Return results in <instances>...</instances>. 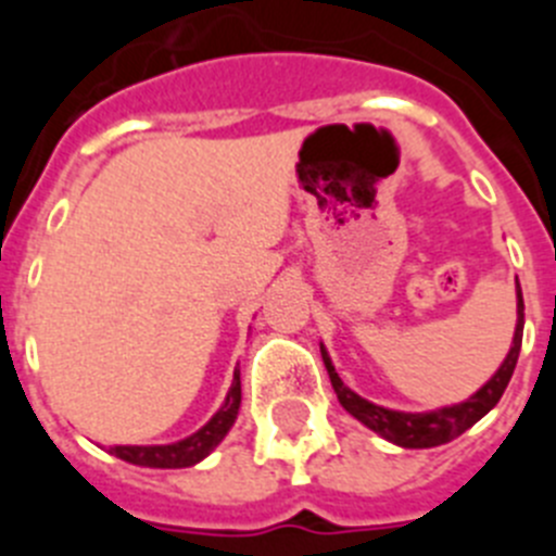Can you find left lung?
<instances>
[{
	"label": "left lung",
	"mask_w": 556,
	"mask_h": 556,
	"mask_svg": "<svg viewBox=\"0 0 556 556\" xmlns=\"http://www.w3.org/2000/svg\"><path fill=\"white\" fill-rule=\"evenodd\" d=\"M520 342H523V294L518 287V326H515L513 348H509L507 358L501 362V367L495 370V376L490 378L488 384L481 387L479 392L462 401V404L443 406V409L434 412H395L384 409V406H376L370 401H365L362 395L351 390V387L342 384V378L337 376L331 365V356H328L326 348L320 345L323 362H326L328 378H331L333 392H337L339 404L345 406V412H351L358 424H365L367 429H372L376 434H381L390 443L401 445V448H434V445H443L456 440L459 434L470 429L473 424H479L481 417L488 415L495 404L501 401L504 390H507L509 378H513L515 365H518Z\"/></svg>",
	"instance_id": "obj_1"
}]
</instances>
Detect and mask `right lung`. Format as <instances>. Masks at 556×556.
I'll use <instances>...</instances> for the list:
<instances>
[{"label":"right lung","mask_w":556,"mask_h":556,"mask_svg":"<svg viewBox=\"0 0 556 556\" xmlns=\"http://www.w3.org/2000/svg\"><path fill=\"white\" fill-rule=\"evenodd\" d=\"M239 404H242V381H239V370H233V384L225 395V404L203 429L172 445H113L111 454L141 468H191L223 443L239 415Z\"/></svg>","instance_id":"1"}]
</instances>
